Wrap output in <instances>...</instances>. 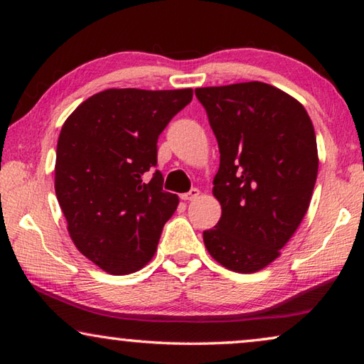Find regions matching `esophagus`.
<instances>
[{
    "label": "esophagus",
    "instance_id": "esophagus-1",
    "mask_svg": "<svg viewBox=\"0 0 364 364\" xmlns=\"http://www.w3.org/2000/svg\"><path fill=\"white\" fill-rule=\"evenodd\" d=\"M199 194H200V191L197 188H193L189 191V193L181 194V199L183 200H194V199H197V197H199Z\"/></svg>",
    "mask_w": 364,
    "mask_h": 364
}]
</instances>
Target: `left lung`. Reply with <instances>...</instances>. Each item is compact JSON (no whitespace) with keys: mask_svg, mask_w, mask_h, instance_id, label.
<instances>
[{"mask_svg":"<svg viewBox=\"0 0 364 364\" xmlns=\"http://www.w3.org/2000/svg\"><path fill=\"white\" fill-rule=\"evenodd\" d=\"M196 96L220 149L213 196L221 218L204 244L225 268L255 273L281 255L310 205L315 128L297 100L262 82L196 88Z\"/></svg>","mask_w":364,"mask_h":364,"instance_id":"obj_1","label":"left lung"}]
</instances>
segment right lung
<instances>
[{
  "instance_id": "right-lung-1",
  "label": "right lung",
  "mask_w": 364,
  "mask_h": 364,
  "mask_svg": "<svg viewBox=\"0 0 364 364\" xmlns=\"http://www.w3.org/2000/svg\"><path fill=\"white\" fill-rule=\"evenodd\" d=\"M193 90L110 88L83 101L58 139L54 189L82 254L110 274L134 273L157 250L178 196L162 189L157 139Z\"/></svg>"
}]
</instances>
